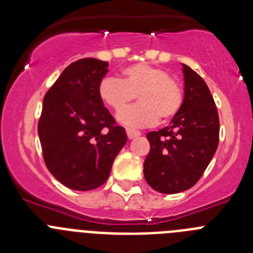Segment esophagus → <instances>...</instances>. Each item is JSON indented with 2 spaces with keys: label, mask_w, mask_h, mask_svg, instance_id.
<instances>
[{
  "label": "esophagus",
  "mask_w": 253,
  "mask_h": 253,
  "mask_svg": "<svg viewBox=\"0 0 253 253\" xmlns=\"http://www.w3.org/2000/svg\"><path fill=\"white\" fill-rule=\"evenodd\" d=\"M126 134H128L129 139H134V138L139 137L140 131L134 130V129H126Z\"/></svg>",
  "instance_id": "obj_1"
}]
</instances>
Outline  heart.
<instances>
[{
	"mask_svg": "<svg viewBox=\"0 0 253 253\" xmlns=\"http://www.w3.org/2000/svg\"><path fill=\"white\" fill-rule=\"evenodd\" d=\"M122 80L105 77L97 88L99 97L115 111L123 108L137 95L139 103L118 115L123 125L146 128L156 124L158 118L171 119L180 110L184 95L176 80L160 67L137 63L123 69Z\"/></svg>",
	"mask_w": 253,
	"mask_h": 253,
	"instance_id": "obj_1",
	"label": "heart"
}]
</instances>
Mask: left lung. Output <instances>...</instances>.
I'll list each match as a JSON object with an SVG mask.
<instances>
[{"label":"left lung","instance_id":"8db88e82","mask_svg":"<svg viewBox=\"0 0 253 253\" xmlns=\"http://www.w3.org/2000/svg\"><path fill=\"white\" fill-rule=\"evenodd\" d=\"M184 100L169 125L149 131L151 149L144 177L162 194H177L202 177L218 148L219 116L209 87L195 71L182 64Z\"/></svg>","mask_w":253,"mask_h":253}]
</instances>
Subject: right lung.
<instances>
[{
  "label": "right lung",
  "mask_w": 253,
  "mask_h": 253,
  "mask_svg": "<svg viewBox=\"0 0 253 253\" xmlns=\"http://www.w3.org/2000/svg\"><path fill=\"white\" fill-rule=\"evenodd\" d=\"M107 67L95 58L69 64L43 100L38 134L44 162L60 184L77 191L101 186L128 140L97 93Z\"/></svg>",
  "instance_id": "add662e5"
}]
</instances>
